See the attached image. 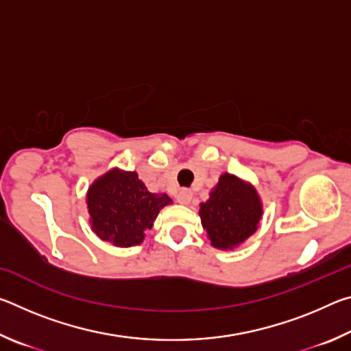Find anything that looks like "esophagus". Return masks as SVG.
<instances>
[{
	"label": "esophagus",
	"instance_id": "1",
	"mask_svg": "<svg viewBox=\"0 0 351 351\" xmlns=\"http://www.w3.org/2000/svg\"><path fill=\"white\" fill-rule=\"evenodd\" d=\"M190 199H192V192H190V190H181V192L176 195V201L180 204H189Z\"/></svg>",
	"mask_w": 351,
	"mask_h": 351
}]
</instances>
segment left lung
<instances>
[{
    "label": "left lung",
    "mask_w": 351,
    "mask_h": 351,
    "mask_svg": "<svg viewBox=\"0 0 351 351\" xmlns=\"http://www.w3.org/2000/svg\"><path fill=\"white\" fill-rule=\"evenodd\" d=\"M261 213L263 207L257 190L230 173L219 176L209 199L199 204L201 224L210 245L223 251L246 241L257 230Z\"/></svg>",
    "instance_id": "8db88e82"
}]
</instances>
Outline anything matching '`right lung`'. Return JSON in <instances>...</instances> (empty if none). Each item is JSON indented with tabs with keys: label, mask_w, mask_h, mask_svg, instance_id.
Masks as SVG:
<instances>
[{
	"label": "right lung",
	"mask_w": 351,
	"mask_h": 351,
	"mask_svg": "<svg viewBox=\"0 0 351 351\" xmlns=\"http://www.w3.org/2000/svg\"><path fill=\"white\" fill-rule=\"evenodd\" d=\"M171 199L148 192L136 171L112 169L94 181L86 193L93 232L119 247L141 245L159 210Z\"/></svg>",
	"instance_id": "right-lung-1"
}]
</instances>
